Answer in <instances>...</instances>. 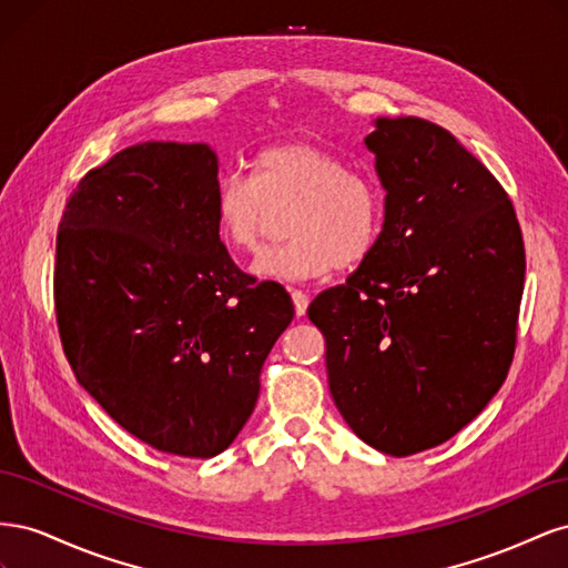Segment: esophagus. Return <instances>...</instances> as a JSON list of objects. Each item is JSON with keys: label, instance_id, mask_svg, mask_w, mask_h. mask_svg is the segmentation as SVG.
Segmentation results:
<instances>
[{"label": "esophagus", "instance_id": "1", "mask_svg": "<svg viewBox=\"0 0 568 568\" xmlns=\"http://www.w3.org/2000/svg\"><path fill=\"white\" fill-rule=\"evenodd\" d=\"M291 298H294L296 315L303 317L307 313V303H311V296H307L305 291H301V288H291Z\"/></svg>", "mask_w": 568, "mask_h": 568}]
</instances>
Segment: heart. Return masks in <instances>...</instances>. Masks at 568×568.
I'll use <instances>...</instances> for the list:
<instances>
[{
	"mask_svg": "<svg viewBox=\"0 0 568 568\" xmlns=\"http://www.w3.org/2000/svg\"><path fill=\"white\" fill-rule=\"evenodd\" d=\"M284 246L267 251L253 272L267 280H313L334 267H355L379 244L386 196L374 178L348 170L311 142H284L257 151L251 182L230 175L215 192V227L222 242L253 253L265 242L272 213L286 211Z\"/></svg>",
	"mask_w": 568,
	"mask_h": 568,
	"instance_id": "obj_1",
	"label": "heart"
}]
</instances>
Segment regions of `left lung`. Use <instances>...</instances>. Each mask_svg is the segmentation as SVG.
<instances>
[{
  "label": "left lung",
  "mask_w": 568,
  "mask_h": 568,
  "mask_svg": "<svg viewBox=\"0 0 568 568\" xmlns=\"http://www.w3.org/2000/svg\"><path fill=\"white\" fill-rule=\"evenodd\" d=\"M379 244L307 307L341 417L407 457L453 438L500 390L517 341L524 239L488 168L424 118H376Z\"/></svg>",
  "instance_id": "obj_1"
}]
</instances>
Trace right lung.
<instances>
[{
  "label": "right lung",
  "mask_w": 568,
  "mask_h": 568,
  "mask_svg": "<svg viewBox=\"0 0 568 568\" xmlns=\"http://www.w3.org/2000/svg\"><path fill=\"white\" fill-rule=\"evenodd\" d=\"M217 153L144 142L90 170L57 236L59 334L78 384L151 448L215 457L248 422L294 320L215 227Z\"/></svg>",
  "instance_id": "1"
}]
</instances>
